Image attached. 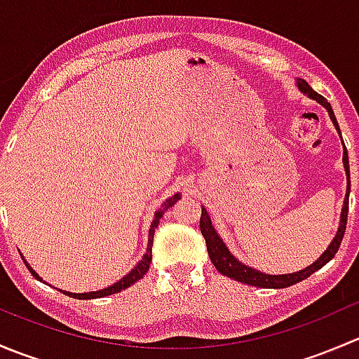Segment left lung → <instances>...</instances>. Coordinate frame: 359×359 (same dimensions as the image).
Masks as SVG:
<instances>
[{"mask_svg":"<svg viewBox=\"0 0 359 359\" xmlns=\"http://www.w3.org/2000/svg\"><path fill=\"white\" fill-rule=\"evenodd\" d=\"M297 88L307 95L309 99L316 100L318 104L325 107L330 116L332 123H334L335 130L339 132L340 135V128H339V123H337L334 109H332L330 102H328L325 97H321L320 93L314 92L309 85H307L304 79H297L295 81ZM342 139V135H340ZM342 146H344V140H342ZM342 163H344V170H346V179H347V189H346V198H344V206H342V212H340V222H339V229H337L335 238L332 240V243L328 245V248L325 250L323 253L320 255V259L314 260L311 266H307L306 269H300L297 273H288V274H266V273H260V271L253 269V267L245 266L243 262L236 259L233 253L229 252V248L226 247V243L222 241V238L219 236L217 229L213 227L212 219H210L208 212H206L205 206H201V219H200V229L203 238L206 241V250H208V255L210 260L213 262L215 269L219 271L220 274L227 278H233V280L240 281V283H247L250 287H259V288H287L292 287V285L299 283V281L306 280L309 278L311 274L316 273L318 269L325 266L327 262H330L332 259L335 257L337 250H339L340 243H342V238L344 233H346V224H347V210H349V193H351V175H349V158H347V149L344 146V154H342Z\"/></svg>","mask_w":359,"mask_h":359,"instance_id":"1","label":"left lung"}]
</instances>
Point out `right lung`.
<instances>
[{
    "mask_svg": "<svg viewBox=\"0 0 359 359\" xmlns=\"http://www.w3.org/2000/svg\"><path fill=\"white\" fill-rule=\"evenodd\" d=\"M179 200H180V194H179V193L173 194L172 198H168V200H166L165 203H163V205L159 206V208L156 210V213H154V219H153V222H151V227H149V240H147V250H146V253H144L142 259H140L139 262L135 264V267H133V269L130 271V273L126 274V276H123L121 280L116 281V283H112L111 287L102 288V290H97V292H86V293H72V292H66V290H64V293H66V295H69V297H72V299H79V300L100 299V297H107V295H112V293H118V292L125 290V288L132 287L133 283H137V281H139L140 278H144V274H146L147 271H149V264H151V260H153V240H154V229H156V227H158L159 219H161V217H163V213H165L166 210L170 208V206L175 205V203L179 201ZM20 257H22V260H24L25 267H27V269L31 271L32 276H34L36 280H38V281H43V278L39 276V274L36 273V271L32 269L31 266H29L27 260L24 259L22 253H20ZM43 283H46V281H43ZM60 292H62V290H60Z\"/></svg>",
    "mask_w": 359,
    "mask_h": 359,
    "instance_id": "add662e5",
    "label": "right lung"
}]
</instances>
